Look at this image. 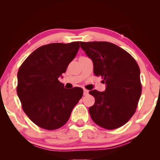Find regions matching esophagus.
I'll return each mask as SVG.
<instances>
[{
	"mask_svg": "<svg viewBox=\"0 0 160 160\" xmlns=\"http://www.w3.org/2000/svg\"><path fill=\"white\" fill-rule=\"evenodd\" d=\"M89 93V91L87 89H84V95H87Z\"/></svg>",
	"mask_w": 160,
	"mask_h": 160,
	"instance_id": "esophagus-1",
	"label": "esophagus"
}]
</instances>
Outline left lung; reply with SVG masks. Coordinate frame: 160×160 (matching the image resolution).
<instances>
[{"label": "left lung", "instance_id": "obj_1", "mask_svg": "<svg viewBox=\"0 0 160 160\" xmlns=\"http://www.w3.org/2000/svg\"><path fill=\"white\" fill-rule=\"evenodd\" d=\"M93 62L96 76L106 84L104 92L91 90L95 101L89 112L95 124L107 130L123 126L132 117L141 95L140 68L128 52L106 41L80 42Z\"/></svg>", "mask_w": 160, "mask_h": 160}]
</instances>
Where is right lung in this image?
I'll use <instances>...</instances> for the list:
<instances>
[{
    "label": "right lung",
    "instance_id": "right-lung-1",
    "mask_svg": "<svg viewBox=\"0 0 160 160\" xmlns=\"http://www.w3.org/2000/svg\"><path fill=\"white\" fill-rule=\"evenodd\" d=\"M79 47V41L42 46L19 68L17 95L25 113L41 128L53 130L64 125L82 97L81 87L65 89L58 80Z\"/></svg>",
    "mask_w": 160,
    "mask_h": 160
}]
</instances>
